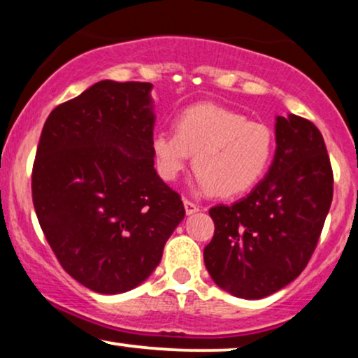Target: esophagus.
<instances>
[{"label": "esophagus", "mask_w": 358, "mask_h": 358, "mask_svg": "<svg viewBox=\"0 0 358 358\" xmlns=\"http://www.w3.org/2000/svg\"><path fill=\"white\" fill-rule=\"evenodd\" d=\"M183 207H185V213H187V215H192V213L199 212V205L190 202V200H183Z\"/></svg>", "instance_id": "esophagus-1"}]
</instances>
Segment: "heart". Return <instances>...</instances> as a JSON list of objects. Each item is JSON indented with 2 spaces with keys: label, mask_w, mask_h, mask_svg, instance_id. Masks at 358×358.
<instances>
[{
  "label": "heart",
  "mask_w": 358,
  "mask_h": 358,
  "mask_svg": "<svg viewBox=\"0 0 358 358\" xmlns=\"http://www.w3.org/2000/svg\"><path fill=\"white\" fill-rule=\"evenodd\" d=\"M273 133L217 104H196L175 121V134L158 131L151 138L155 166L165 182H175L193 155L199 185L217 196L249 190L268 170Z\"/></svg>",
  "instance_id": "b5f03b06"
}]
</instances>
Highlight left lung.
<instances>
[{
  "label": "left lung",
  "instance_id": "left-lung-1",
  "mask_svg": "<svg viewBox=\"0 0 358 358\" xmlns=\"http://www.w3.org/2000/svg\"><path fill=\"white\" fill-rule=\"evenodd\" d=\"M276 151L264 180L232 205H215L203 249L213 282L232 296L261 299L306 268L334 196L322 133L294 114L276 117Z\"/></svg>",
  "mask_w": 358,
  "mask_h": 358
}]
</instances>
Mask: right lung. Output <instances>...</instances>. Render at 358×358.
<instances>
[{"label":"right lung","mask_w":358,"mask_h":358,"mask_svg":"<svg viewBox=\"0 0 358 358\" xmlns=\"http://www.w3.org/2000/svg\"><path fill=\"white\" fill-rule=\"evenodd\" d=\"M151 89L97 82L52 110L36 148L40 227L62 268L101 294L146 281L185 217L180 195L155 170Z\"/></svg>","instance_id":"1"}]
</instances>
